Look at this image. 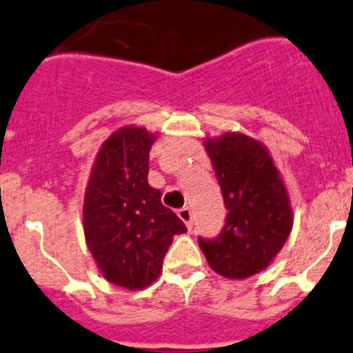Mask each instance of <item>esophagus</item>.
Listing matches in <instances>:
<instances>
[{"mask_svg":"<svg viewBox=\"0 0 353 353\" xmlns=\"http://www.w3.org/2000/svg\"><path fill=\"white\" fill-rule=\"evenodd\" d=\"M177 215H179V219L185 222L188 230H192V228H194V215H192V210L188 208V206H185V208L179 210V212H177Z\"/></svg>","mask_w":353,"mask_h":353,"instance_id":"obj_1","label":"esophagus"}]
</instances>
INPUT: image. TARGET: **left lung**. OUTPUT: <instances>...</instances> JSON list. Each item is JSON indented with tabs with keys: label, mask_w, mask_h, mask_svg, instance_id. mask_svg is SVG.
<instances>
[{
	"label": "left lung",
	"mask_w": 353,
	"mask_h": 353,
	"mask_svg": "<svg viewBox=\"0 0 353 353\" xmlns=\"http://www.w3.org/2000/svg\"><path fill=\"white\" fill-rule=\"evenodd\" d=\"M206 152L228 213L215 239L199 236L201 250L222 276H253L268 268L291 233L289 195L265 147L253 138L226 132L206 140Z\"/></svg>",
	"instance_id": "obj_1"
}]
</instances>
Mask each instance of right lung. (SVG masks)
<instances>
[{
    "label": "right lung",
    "instance_id": "right-lung-1",
    "mask_svg": "<svg viewBox=\"0 0 353 353\" xmlns=\"http://www.w3.org/2000/svg\"><path fill=\"white\" fill-rule=\"evenodd\" d=\"M156 136L123 127L103 141L84 197L85 242L114 285L138 291L159 276L174 235L186 226L147 181Z\"/></svg>",
    "mask_w": 353,
    "mask_h": 353
}]
</instances>
